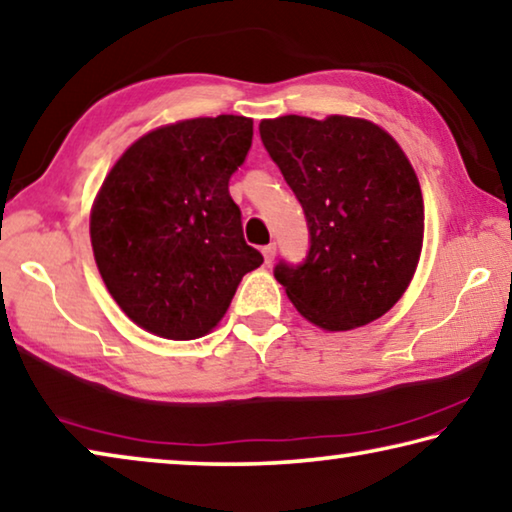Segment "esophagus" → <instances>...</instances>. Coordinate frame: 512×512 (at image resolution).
I'll use <instances>...</instances> for the list:
<instances>
[{
	"label": "esophagus",
	"mask_w": 512,
	"mask_h": 512,
	"mask_svg": "<svg viewBox=\"0 0 512 512\" xmlns=\"http://www.w3.org/2000/svg\"><path fill=\"white\" fill-rule=\"evenodd\" d=\"M275 253H278V248H275V243H269V246L262 248V255H264V262L271 264L275 259Z\"/></svg>",
	"instance_id": "obj_1"
}]
</instances>
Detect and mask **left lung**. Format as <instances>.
Returning <instances> with one entry per match:
<instances>
[{
  "label": "left lung",
  "instance_id": "8db88e82",
  "mask_svg": "<svg viewBox=\"0 0 512 512\" xmlns=\"http://www.w3.org/2000/svg\"><path fill=\"white\" fill-rule=\"evenodd\" d=\"M259 136L303 207L310 248L273 275L326 330L371 323L408 289L424 241V198L392 136L360 118L262 120Z\"/></svg>",
  "mask_w": 512,
  "mask_h": 512
}]
</instances>
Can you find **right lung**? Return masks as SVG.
<instances>
[{
  "label": "right lung",
  "instance_id": "add662e5",
  "mask_svg": "<svg viewBox=\"0 0 512 512\" xmlns=\"http://www.w3.org/2000/svg\"><path fill=\"white\" fill-rule=\"evenodd\" d=\"M253 145V120L193 118L145 134L104 180L91 243L104 285L141 328L207 335L241 278L264 257L243 239L230 177Z\"/></svg>",
  "mask_w": 512,
  "mask_h": 512
}]
</instances>
